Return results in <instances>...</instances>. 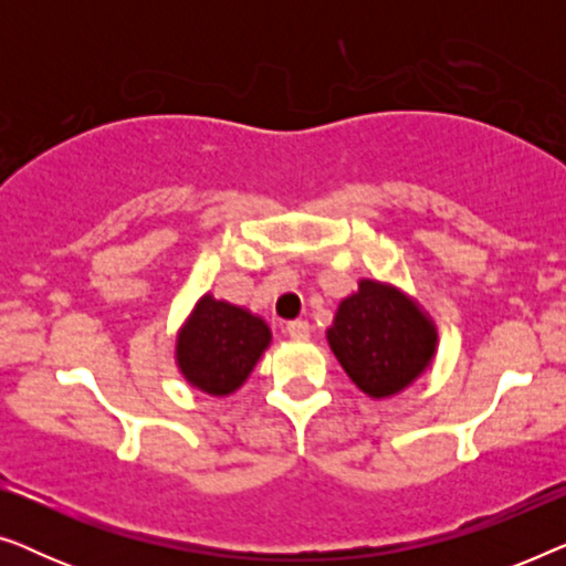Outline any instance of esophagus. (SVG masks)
<instances>
[{
	"label": "esophagus",
	"mask_w": 566,
	"mask_h": 566,
	"mask_svg": "<svg viewBox=\"0 0 566 566\" xmlns=\"http://www.w3.org/2000/svg\"><path fill=\"white\" fill-rule=\"evenodd\" d=\"M289 335L293 337V339H306L308 337V332H312V327H308V322L306 319H293V322H289Z\"/></svg>",
	"instance_id": "34e87169"
}]
</instances>
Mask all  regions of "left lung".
Segmentation results:
<instances>
[{
    "label": "left lung",
    "instance_id": "1",
    "mask_svg": "<svg viewBox=\"0 0 566 566\" xmlns=\"http://www.w3.org/2000/svg\"><path fill=\"white\" fill-rule=\"evenodd\" d=\"M332 353L368 397H391L412 384L436 353V329L391 285L360 281L327 329Z\"/></svg>",
    "mask_w": 566,
    "mask_h": 566
}]
</instances>
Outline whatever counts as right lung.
I'll return each mask as SVG.
<instances>
[{"label":"right lung","instance_id":"add662e5","mask_svg":"<svg viewBox=\"0 0 566 566\" xmlns=\"http://www.w3.org/2000/svg\"><path fill=\"white\" fill-rule=\"evenodd\" d=\"M268 345L270 329L260 316L203 296L177 337V363L192 386L223 397L247 381Z\"/></svg>","mask_w":566,"mask_h":566}]
</instances>
